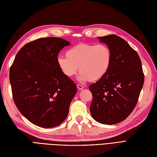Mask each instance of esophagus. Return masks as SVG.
Returning a JSON list of instances; mask_svg holds the SVG:
<instances>
[{
	"instance_id": "esophagus-1",
	"label": "esophagus",
	"mask_w": 157,
	"mask_h": 157,
	"mask_svg": "<svg viewBox=\"0 0 157 157\" xmlns=\"http://www.w3.org/2000/svg\"><path fill=\"white\" fill-rule=\"evenodd\" d=\"M77 88H78V89L79 90H82V89L84 88V86L82 85H81V84H77Z\"/></svg>"
}]
</instances>
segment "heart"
<instances>
[{"label":"heart","instance_id":"b5f03b06","mask_svg":"<svg viewBox=\"0 0 157 157\" xmlns=\"http://www.w3.org/2000/svg\"><path fill=\"white\" fill-rule=\"evenodd\" d=\"M66 57H60L57 63L66 77H72L77 73L80 80L96 82L107 74L112 63V52L106 45L81 43L66 52Z\"/></svg>","mask_w":157,"mask_h":157}]
</instances>
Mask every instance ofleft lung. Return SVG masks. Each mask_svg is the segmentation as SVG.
<instances>
[{
  "mask_svg": "<svg viewBox=\"0 0 157 157\" xmlns=\"http://www.w3.org/2000/svg\"><path fill=\"white\" fill-rule=\"evenodd\" d=\"M111 50L107 74L89 86L93 99L92 117L100 124L112 125L125 120L133 112L144 83L141 61L128 42L117 35L98 37Z\"/></svg>",
  "mask_w": 157,
  "mask_h": 157,
  "instance_id": "left-lung-1",
  "label": "left lung"
}]
</instances>
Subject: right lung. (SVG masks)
I'll use <instances>...</instances> for the list:
<instances>
[{
  "instance_id": "1",
  "label": "right lung",
  "mask_w": 157,
  "mask_h": 157,
  "mask_svg": "<svg viewBox=\"0 0 157 157\" xmlns=\"http://www.w3.org/2000/svg\"><path fill=\"white\" fill-rule=\"evenodd\" d=\"M70 43L60 37L40 38L25 45L10 69L14 103L32 124L44 128L61 124L69 113L77 85L57 63L59 52Z\"/></svg>"
}]
</instances>
